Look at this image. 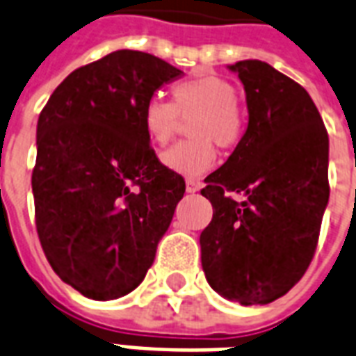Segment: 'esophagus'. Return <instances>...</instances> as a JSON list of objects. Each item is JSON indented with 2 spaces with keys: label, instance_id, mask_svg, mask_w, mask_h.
<instances>
[{
  "label": "esophagus",
  "instance_id": "1",
  "mask_svg": "<svg viewBox=\"0 0 356 356\" xmlns=\"http://www.w3.org/2000/svg\"><path fill=\"white\" fill-rule=\"evenodd\" d=\"M200 187H202V184H200L198 180H191V178H189V180H186V191L187 193H197Z\"/></svg>",
  "mask_w": 356,
  "mask_h": 356
}]
</instances>
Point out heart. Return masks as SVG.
I'll use <instances>...</instances> for the list:
<instances>
[{
	"mask_svg": "<svg viewBox=\"0 0 356 356\" xmlns=\"http://www.w3.org/2000/svg\"><path fill=\"white\" fill-rule=\"evenodd\" d=\"M172 104L159 98L143 107V129L154 147L163 148L175 139L181 120H189L193 139L178 143L163 154V165L184 176H202L217 159L213 142L221 148L238 145L245 131V117L238 106V89L232 81L204 74L184 79L170 90Z\"/></svg>",
	"mask_w": 356,
	"mask_h": 356,
	"instance_id": "1",
	"label": "heart"
}]
</instances>
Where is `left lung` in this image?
Wrapping results in <instances>:
<instances>
[{"label":"left lung","mask_w":356,"mask_h":356,"mask_svg":"<svg viewBox=\"0 0 356 356\" xmlns=\"http://www.w3.org/2000/svg\"><path fill=\"white\" fill-rule=\"evenodd\" d=\"M230 70L245 87L249 126L204 180L213 217L200 249L209 286L250 307L288 293L312 261L329 202V135L310 95L271 65L238 60Z\"/></svg>","instance_id":"left-lung-1"}]
</instances>
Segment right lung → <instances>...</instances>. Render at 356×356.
<instances>
[{"mask_svg":"<svg viewBox=\"0 0 356 356\" xmlns=\"http://www.w3.org/2000/svg\"><path fill=\"white\" fill-rule=\"evenodd\" d=\"M180 76L156 55L118 49L66 76L40 111L31 176L38 239L60 280L89 299H118L143 282L186 193L140 118L154 92Z\"/></svg>","mask_w":356,"mask_h":356,"instance_id":"add662e5","label":"right lung"}]
</instances>
